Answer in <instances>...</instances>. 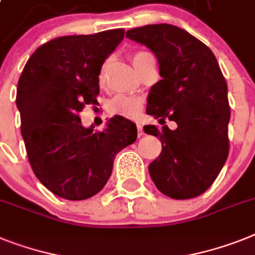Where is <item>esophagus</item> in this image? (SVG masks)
<instances>
[{"mask_svg":"<svg viewBox=\"0 0 255 255\" xmlns=\"http://www.w3.org/2000/svg\"><path fill=\"white\" fill-rule=\"evenodd\" d=\"M136 129H138V136H142L144 132H143V126L139 123H136Z\"/></svg>","mask_w":255,"mask_h":255,"instance_id":"obj_1","label":"esophagus"}]
</instances>
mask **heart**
<instances>
[{
    "label": "heart",
    "mask_w": 255,
    "mask_h": 255,
    "mask_svg": "<svg viewBox=\"0 0 255 255\" xmlns=\"http://www.w3.org/2000/svg\"><path fill=\"white\" fill-rule=\"evenodd\" d=\"M150 53L147 52H143V50H139V52H135V53L131 56L132 65L135 69L140 66V65L147 60L150 58ZM105 69H107V62L103 65L102 70L99 73V79L100 82H103L105 75ZM143 109V99L135 98V96H128V95H119L116 96L115 99L111 103V112L115 113V115H121L124 117H128V119H135L139 116V113L142 112Z\"/></svg>",
    "instance_id": "obj_1"
}]
</instances>
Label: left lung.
<instances>
[{
    "label": "left lung",
    "mask_w": 255,
    "mask_h": 255,
    "mask_svg": "<svg viewBox=\"0 0 255 255\" xmlns=\"http://www.w3.org/2000/svg\"><path fill=\"white\" fill-rule=\"evenodd\" d=\"M126 37L146 45L157 58L161 79L147 96V115L174 121L178 128H143L157 136L161 153L148 165L156 188L173 199L205 193L228 157L231 109L218 61L197 37L172 24L129 29Z\"/></svg>",
    "instance_id": "left-lung-1"
}]
</instances>
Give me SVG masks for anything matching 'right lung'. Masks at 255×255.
<instances>
[{
	"label": "right lung",
	"instance_id": "obj_1",
	"mask_svg": "<svg viewBox=\"0 0 255 255\" xmlns=\"http://www.w3.org/2000/svg\"><path fill=\"white\" fill-rule=\"evenodd\" d=\"M123 28L50 40L29 57L16 90L20 132L33 173L53 194L83 201L98 194L115 156L136 139L135 124L123 116L103 131L85 128L79 112L95 104L99 73L124 39Z\"/></svg>",
	"mask_w": 255,
	"mask_h": 255
}]
</instances>
